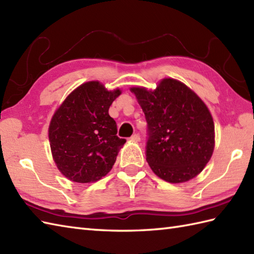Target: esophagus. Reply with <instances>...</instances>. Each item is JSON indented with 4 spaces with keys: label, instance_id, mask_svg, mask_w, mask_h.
I'll use <instances>...</instances> for the list:
<instances>
[{
    "label": "esophagus",
    "instance_id": "1",
    "mask_svg": "<svg viewBox=\"0 0 254 254\" xmlns=\"http://www.w3.org/2000/svg\"><path fill=\"white\" fill-rule=\"evenodd\" d=\"M139 139H141V138H139L138 134H134V135H132V136L130 137V141H131V142H139Z\"/></svg>",
    "mask_w": 254,
    "mask_h": 254
}]
</instances>
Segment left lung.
<instances>
[{
  "mask_svg": "<svg viewBox=\"0 0 254 254\" xmlns=\"http://www.w3.org/2000/svg\"><path fill=\"white\" fill-rule=\"evenodd\" d=\"M148 127L146 160L167 182L182 183L202 172L215 147L213 117L205 102L175 78H163L155 89L130 88Z\"/></svg>",
  "mask_w": 254,
  "mask_h": 254,
  "instance_id": "1",
  "label": "left lung"
}]
</instances>
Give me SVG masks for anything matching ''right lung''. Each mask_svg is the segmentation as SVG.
<instances>
[{
  "instance_id": "1",
  "label": "right lung",
  "mask_w": 254,
  "mask_h": 254,
  "mask_svg": "<svg viewBox=\"0 0 254 254\" xmlns=\"http://www.w3.org/2000/svg\"><path fill=\"white\" fill-rule=\"evenodd\" d=\"M122 90H108L98 80L75 88L53 113L49 124L52 158L73 182L100 180L116 163L126 139L117 136L109 108Z\"/></svg>"
}]
</instances>
